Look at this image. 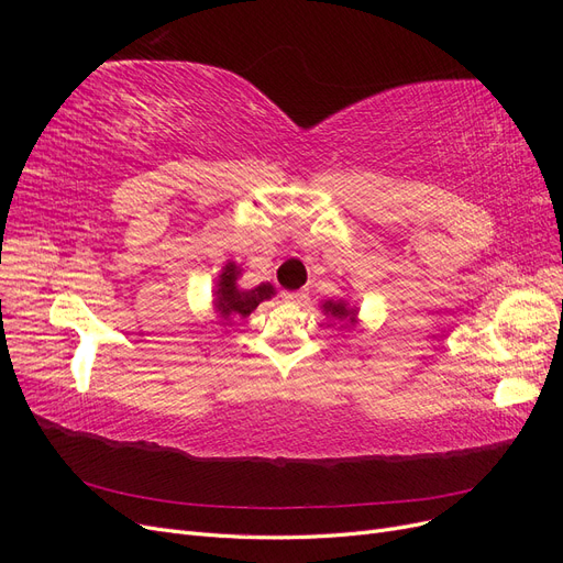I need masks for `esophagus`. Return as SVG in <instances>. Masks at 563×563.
<instances>
[{"label": "esophagus", "mask_w": 563, "mask_h": 563, "mask_svg": "<svg viewBox=\"0 0 563 563\" xmlns=\"http://www.w3.org/2000/svg\"><path fill=\"white\" fill-rule=\"evenodd\" d=\"M282 298H284V302H288V305H305V302L310 300V296L305 294V291H286Z\"/></svg>", "instance_id": "1"}]
</instances>
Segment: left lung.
I'll return each mask as SVG.
<instances>
[{
  "mask_svg": "<svg viewBox=\"0 0 563 563\" xmlns=\"http://www.w3.org/2000/svg\"><path fill=\"white\" fill-rule=\"evenodd\" d=\"M323 312L327 314H331V317H335V319H354V312L356 310H352V308H347V305L340 300V302H333V300H329V302H323Z\"/></svg>",
  "mask_w": 563,
  "mask_h": 563,
  "instance_id": "1",
  "label": "left lung"
}]
</instances>
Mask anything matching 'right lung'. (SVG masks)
Masks as SVG:
<instances>
[{"instance_id":"1","label":"right lung","mask_w":563,"mask_h":563,"mask_svg":"<svg viewBox=\"0 0 563 563\" xmlns=\"http://www.w3.org/2000/svg\"><path fill=\"white\" fill-rule=\"evenodd\" d=\"M240 275H242V269L234 263H228L223 275H220V282H218L216 308L225 319H230L232 314L249 317L263 300L275 296V288H272L269 284L249 288V291H244V288H236V277Z\"/></svg>"}]
</instances>
